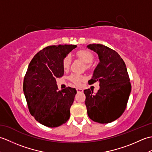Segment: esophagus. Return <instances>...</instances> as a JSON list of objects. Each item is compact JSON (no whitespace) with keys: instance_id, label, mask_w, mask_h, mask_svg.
<instances>
[{"instance_id":"1","label":"esophagus","mask_w":152,"mask_h":152,"mask_svg":"<svg viewBox=\"0 0 152 152\" xmlns=\"http://www.w3.org/2000/svg\"><path fill=\"white\" fill-rule=\"evenodd\" d=\"M76 91L78 93H83V89H81V88H76Z\"/></svg>"}]
</instances>
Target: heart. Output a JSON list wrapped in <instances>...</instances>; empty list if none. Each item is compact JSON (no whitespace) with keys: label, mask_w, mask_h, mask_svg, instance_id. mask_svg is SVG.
<instances>
[{"label":"heart","mask_w":152,"mask_h":152,"mask_svg":"<svg viewBox=\"0 0 152 152\" xmlns=\"http://www.w3.org/2000/svg\"><path fill=\"white\" fill-rule=\"evenodd\" d=\"M76 56L78 59L82 60L83 62H84L86 63V69H89L90 66H91V63L93 62V59H94V56H93V55L91 51L87 50H80L77 51ZM70 62L71 61L69 57L66 56L63 58V59L62 61V66L64 70H67L69 69ZM69 78L71 82H72L74 84L78 86L80 85L81 82L85 80L84 76L77 74H71Z\"/></svg>","instance_id":"heart-1"}]
</instances>
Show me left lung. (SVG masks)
I'll return each instance as SVG.
<instances>
[{"label":"left lung","mask_w":152,"mask_h":152,"mask_svg":"<svg viewBox=\"0 0 152 152\" xmlns=\"http://www.w3.org/2000/svg\"><path fill=\"white\" fill-rule=\"evenodd\" d=\"M88 48L96 52L100 60L88 82H99V90L96 94L89 89L83 91L88 115L95 122L108 124L125 111L131 91L129 76L125 62L115 50L99 44Z\"/></svg>","instance_id":"obj_1"}]
</instances>
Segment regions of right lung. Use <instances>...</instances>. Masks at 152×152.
I'll list each match as a JSON object with an SVG mask.
<instances>
[{
	"label": "right lung",
	"instance_id": "obj_1",
	"mask_svg": "<svg viewBox=\"0 0 152 152\" xmlns=\"http://www.w3.org/2000/svg\"><path fill=\"white\" fill-rule=\"evenodd\" d=\"M76 45L50 46L35 55L28 64L23 89L31 114L40 124L57 127L69 120L76 90L59 91L56 78L64 74L62 61Z\"/></svg>",
	"mask_w": 152,
	"mask_h": 152
}]
</instances>
